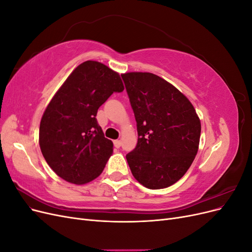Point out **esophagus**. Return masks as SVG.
I'll use <instances>...</instances> for the list:
<instances>
[{
	"mask_svg": "<svg viewBox=\"0 0 252 252\" xmlns=\"http://www.w3.org/2000/svg\"><path fill=\"white\" fill-rule=\"evenodd\" d=\"M113 143H114V146H116L117 148H120V147H121V144H122V143H121V140H116Z\"/></svg>",
	"mask_w": 252,
	"mask_h": 252,
	"instance_id": "obj_1",
	"label": "esophagus"
}]
</instances>
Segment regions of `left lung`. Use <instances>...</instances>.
I'll return each mask as SVG.
<instances>
[{
	"label": "left lung",
	"mask_w": 252,
	"mask_h": 252,
	"mask_svg": "<svg viewBox=\"0 0 252 252\" xmlns=\"http://www.w3.org/2000/svg\"><path fill=\"white\" fill-rule=\"evenodd\" d=\"M134 112L138 143L126 156L134 179L162 189L183 178L199 150L201 121L187 96L150 72L122 73Z\"/></svg>",
	"instance_id": "obj_1"
}]
</instances>
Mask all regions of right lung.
<instances>
[{
  "mask_svg": "<svg viewBox=\"0 0 252 252\" xmlns=\"http://www.w3.org/2000/svg\"><path fill=\"white\" fill-rule=\"evenodd\" d=\"M124 85L120 74L96 61H86L52 96L40 123L44 158L60 178L83 185L100 175L113 152L96 122L98 107Z\"/></svg>",
  "mask_w": 252,
  "mask_h": 252,
  "instance_id": "right-lung-1",
  "label": "right lung"
}]
</instances>
